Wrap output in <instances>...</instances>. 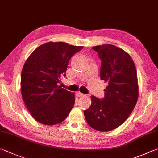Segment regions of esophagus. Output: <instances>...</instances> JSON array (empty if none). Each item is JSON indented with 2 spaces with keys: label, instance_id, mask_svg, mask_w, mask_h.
Here are the masks:
<instances>
[{
  "label": "esophagus",
  "instance_id": "esophagus-1",
  "mask_svg": "<svg viewBox=\"0 0 158 158\" xmlns=\"http://www.w3.org/2000/svg\"><path fill=\"white\" fill-rule=\"evenodd\" d=\"M77 96L78 97H81L85 96V94L81 93H80V92H77Z\"/></svg>",
  "mask_w": 158,
  "mask_h": 158
}]
</instances>
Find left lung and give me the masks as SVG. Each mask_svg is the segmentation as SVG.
<instances>
[{"mask_svg":"<svg viewBox=\"0 0 158 158\" xmlns=\"http://www.w3.org/2000/svg\"><path fill=\"white\" fill-rule=\"evenodd\" d=\"M93 49L102 60L100 79L108 85L103 99L91 96V106L84 110V116L90 127L107 132L122 124L135 106L139 94L137 71L131 56L121 48L106 44Z\"/></svg>","mask_w":158,"mask_h":158,"instance_id":"left-lung-1","label":"left lung"}]
</instances>
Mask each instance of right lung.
<instances>
[{"label": "right lung", "instance_id": "right-lung-1", "mask_svg": "<svg viewBox=\"0 0 158 158\" xmlns=\"http://www.w3.org/2000/svg\"><path fill=\"white\" fill-rule=\"evenodd\" d=\"M83 48L64 42H48L37 48L25 61L21 73V94L36 121L54 125L69 114L75 96L58 84L62 76L65 77L71 57Z\"/></svg>", "mask_w": 158, "mask_h": 158}]
</instances>
